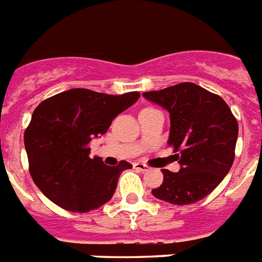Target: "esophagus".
Returning a JSON list of instances; mask_svg holds the SVG:
<instances>
[{"label": "esophagus", "instance_id": "34e87169", "mask_svg": "<svg viewBox=\"0 0 262 262\" xmlns=\"http://www.w3.org/2000/svg\"><path fill=\"white\" fill-rule=\"evenodd\" d=\"M134 168L138 169V171H140V172H146L149 169L148 165L143 164V163H134Z\"/></svg>", "mask_w": 262, "mask_h": 262}]
</instances>
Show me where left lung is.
<instances>
[{
  "instance_id": "left-lung-1",
  "label": "left lung",
  "mask_w": 262,
  "mask_h": 262,
  "mask_svg": "<svg viewBox=\"0 0 262 262\" xmlns=\"http://www.w3.org/2000/svg\"><path fill=\"white\" fill-rule=\"evenodd\" d=\"M143 97L169 113L168 146L180 164L179 172L162 169L163 183L152 195L175 205L204 199L233 164L238 124L231 108L223 98L191 82Z\"/></svg>"
}]
</instances>
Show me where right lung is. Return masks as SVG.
Listing matches in <instances>:
<instances>
[{"label": "right lung", "instance_id": "add662e5", "mask_svg": "<svg viewBox=\"0 0 262 262\" xmlns=\"http://www.w3.org/2000/svg\"><path fill=\"white\" fill-rule=\"evenodd\" d=\"M138 91L108 95L71 89L38 104L25 131L29 171L49 200L70 212L98 209L111 200L126 160L110 167L90 158V142L139 99Z\"/></svg>", "mask_w": 262, "mask_h": 262}]
</instances>
